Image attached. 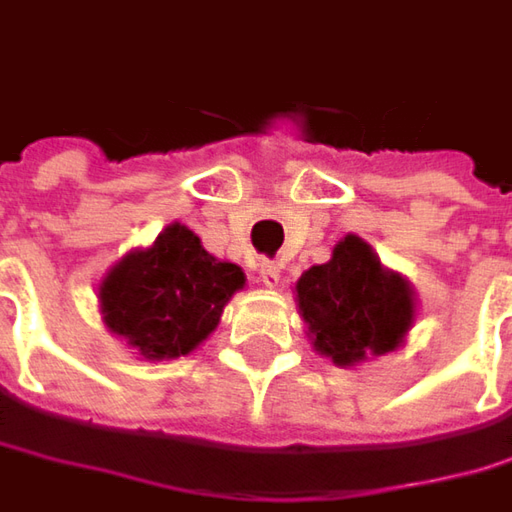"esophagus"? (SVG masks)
<instances>
[{
  "label": "esophagus",
  "mask_w": 512,
  "mask_h": 512,
  "mask_svg": "<svg viewBox=\"0 0 512 512\" xmlns=\"http://www.w3.org/2000/svg\"><path fill=\"white\" fill-rule=\"evenodd\" d=\"M259 279L267 287H276L281 279V264L279 262H262L259 264Z\"/></svg>",
  "instance_id": "1"
}]
</instances>
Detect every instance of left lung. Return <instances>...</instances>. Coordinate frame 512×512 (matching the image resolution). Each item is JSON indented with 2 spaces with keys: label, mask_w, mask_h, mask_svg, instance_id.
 <instances>
[{
  "label": "left lung",
  "mask_w": 512,
  "mask_h": 512,
  "mask_svg": "<svg viewBox=\"0 0 512 512\" xmlns=\"http://www.w3.org/2000/svg\"><path fill=\"white\" fill-rule=\"evenodd\" d=\"M296 293L315 349L338 366L392 352L414 318L406 279L386 273L358 236L338 242L327 264L310 267Z\"/></svg>",
  "instance_id": "8db88e82"
}]
</instances>
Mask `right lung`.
Instances as JSON below:
<instances>
[{
	"mask_svg": "<svg viewBox=\"0 0 512 512\" xmlns=\"http://www.w3.org/2000/svg\"><path fill=\"white\" fill-rule=\"evenodd\" d=\"M245 273L219 262L183 225H168L149 250L123 256L101 284L106 327L149 360L180 358L219 324Z\"/></svg>",
	"mask_w": 512,
	"mask_h": 512,
	"instance_id": "right-lung-1",
	"label": "right lung"
}]
</instances>
